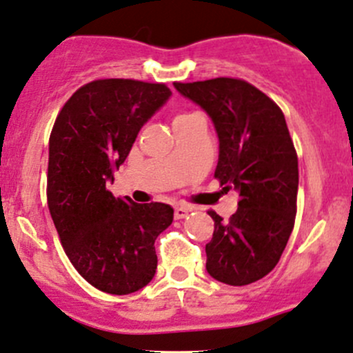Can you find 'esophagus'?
Listing matches in <instances>:
<instances>
[{"label":"esophagus","mask_w":353,"mask_h":353,"mask_svg":"<svg viewBox=\"0 0 353 353\" xmlns=\"http://www.w3.org/2000/svg\"><path fill=\"white\" fill-rule=\"evenodd\" d=\"M189 211L191 210L186 206H176V210H174V218H176V220H183V218L188 216Z\"/></svg>","instance_id":"34e87169"}]
</instances>
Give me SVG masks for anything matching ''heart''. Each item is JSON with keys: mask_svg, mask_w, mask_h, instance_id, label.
Wrapping results in <instances>:
<instances>
[{"mask_svg": "<svg viewBox=\"0 0 353 353\" xmlns=\"http://www.w3.org/2000/svg\"><path fill=\"white\" fill-rule=\"evenodd\" d=\"M191 114H194V113H181V114H177L176 118H174V121L184 120V118H189V117H191Z\"/></svg>", "mask_w": 353, "mask_h": 353, "instance_id": "1", "label": "heart"}]
</instances>
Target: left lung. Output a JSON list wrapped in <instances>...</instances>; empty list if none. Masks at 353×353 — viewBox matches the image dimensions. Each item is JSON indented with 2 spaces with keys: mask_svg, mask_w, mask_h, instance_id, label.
Segmentation results:
<instances>
[{
  "mask_svg": "<svg viewBox=\"0 0 353 353\" xmlns=\"http://www.w3.org/2000/svg\"><path fill=\"white\" fill-rule=\"evenodd\" d=\"M174 88L206 111L220 140L214 177L239 192L230 221L214 220L206 245V270L228 285H247L279 262L296 218L298 155L279 106L252 84L232 77Z\"/></svg>",
  "mask_w": 353,
  "mask_h": 353,
  "instance_id": "8db88e82",
  "label": "left lung"
}]
</instances>
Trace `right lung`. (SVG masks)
Wrapping results in <instances>:
<instances>
[{"instance_id": "add662e5", "label": "right lung", "mask_w": 353, "mask_h": 353, "mask_svg": "<svg viewBox=\"0 0 353 353\" xmlns=\"http://www.w3.org/2000/svg\"><path fill=\"white\" fill-rule=\"evenodd\" d=\"M170 96L165 84L92 81L70 96L52 128L50 216L77 272L108 294H132L154 279L155 239L174 220L169 205H135L106 189L140 128Z\"/></svg>"}]
</instances>
